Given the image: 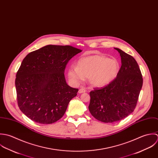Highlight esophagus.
Masks as SVG:
<instances>
[{"label":"esophagus","instance_id":"1","mask_svg":"<svg viewBox=\"0 0 158 158\" xmlns=\"http://www.w3.org/2000/svg\"><path fill=\"white\" fill-rule=\"evenodd\" d=\"M86 92L85 89H83V88H81L79 90V94H82V93H85Z\"/></svg>","mask_w":158,"mask_h":158}]
</instances>
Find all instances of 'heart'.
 Instances as JSON below:
<instances>
[{"label":"heart","mask_w":158,"mask_h":158,"mask_svg":"<svg viewBox=\"0 0 158 158\" xmlns=\"http://www.w3.org/2000/svg\"><path fill=\"white\" fill-rule=\"evenodd\" d=\"M120 69V64L116 59L95 54L81 58L77 66H70L68 69V76L74 85L88 77L90 85L101 88L112 82L118 74Z\"/></svg>","instance_id":"obj_1"}]
</instances>
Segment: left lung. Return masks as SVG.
I'll return each mask as SVG.
<instances>
[{"label":"left lung","mask_w":158,"mask_h":158,"mask_svg":"<svg viewBox=\"0 0 158 158\" xmlns=\"http://www.w3.org/2000/svg\"><path fill=\"white\" fill-rule=\"evenodd\" d=\"M122 66L116 78L106 87L90 92L89 109L93 117L104 123L126 118L135 109L143 79L136 60L118 48Z\"/></svg>","instance_id":"left-lung-1"}]
</instances>
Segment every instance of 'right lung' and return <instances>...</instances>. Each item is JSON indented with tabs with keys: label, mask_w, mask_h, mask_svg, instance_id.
Masks as SVG:
<instances>
[{
	"label": "right lung",
	"mask_w": 158,
	"mask_h": 158,
	"mask_svg": "<svg viewBox=\"0 0 158 158\" xmlns=\"http://www.w3.org/2000/svg\"><path fill=\"white\" fill-rule=\"evenodd\" d=\"M81 51L70 46L48 45L26 56L15 79L18 106L24 115L41 124L63 117L79 90L67 84L64 69Z\"/></svg>",
	"instance_id": "add662e5"
}]
</instances>
